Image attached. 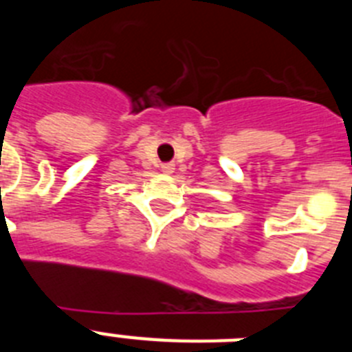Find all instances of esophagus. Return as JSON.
<instances>
[{
  "label": "esophagus",
  "instance_id": "1",
  "mask_svg": "<svg viewBox=\"0 0 352 352\" xmlns=\"http://www.w3.org/2000/svg\"><path fill=\"white\" fill-rule=\"evenodd\" d=\"M162 170H164V173H167V174L174 173V164H173V162H167V164H162Z\"/></svg>",
  "mask_w": 352,
  "mask_h": 352
}]
</instances>
